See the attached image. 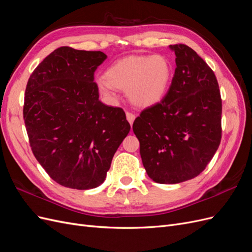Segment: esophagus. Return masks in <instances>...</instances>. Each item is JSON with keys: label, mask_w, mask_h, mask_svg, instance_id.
Returning <instances> with one entry per match:
<instances>
[{"label": "esophagus", "mask_w": 252, "mask_h": 252, "mask_svg": "<svg viewBox=\"0 0 252 252\" xmlns=\"http://www.w3.org/2000/svg\"><path fill=\"white\" fill-rule=\"evenodd\" d=\"M126 119L129 122V124L132 125L133 124V121L135 119V116H134L133 113H131V112H126Z\"/></svg>", "instance_id": "34e87169"}]
</instances>
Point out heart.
Here are the masks:
<instances>
[{
	"mask_svg": "<svg viewBox=\"0 0 252 252\" xmlns=\"http://www.w3.org/2000/svg\"><path fill=\"white\" fill-rule=\"evenodd\" d=\"M172 77L173 68L166 56L133 55L111 64L96 86L108 100H116L118 89L125 90L134 106L149 108L163 100Z\"/></svg>",
	"mask_w": 252,
	"mask_h": 252,
	"instance_id": "heart-1",
	"label": "heart"
}]
</instances>
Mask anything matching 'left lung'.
I'll return each mask as SVG.
<instances>
[{"label":"left lung","instance_id":"8db88e82","mask_svg":"<svg viewBox=\"0 0 252 252\" xmlns=\"http://www.w3.org/2000/svg\"><path fill=\"white\" fill-rule=\"evenodd\" d=\"M169 48L177 67L168 93L143 110L132 125L145 170L159 184L197 177L222 138V100L215 73L187 45Z\"/></svg>","mask_w":252,"mask_h":252}]
</instances>
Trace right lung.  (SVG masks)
<instances>
[{"mask_svg":"<svg viewBox=\"0 0 252 252\" xmlns=\"http://www.w3.org/2000/svg\"><path fill=\"white\" fill-rule=\"evenodd\" d=\"M102 51L60 47L28 80L23 114L30 146L49 177L64 187L100 186L130 130L122 108L98 100L94 71Z\"/></svg>","mask_w":252,"mask_h":252,"instance_id":"right-lung-1","label":"right lung"}]
</instances>
